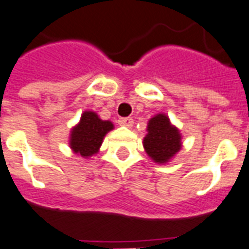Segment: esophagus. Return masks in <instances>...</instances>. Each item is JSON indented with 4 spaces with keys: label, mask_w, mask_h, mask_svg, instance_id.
Wrapping results in <instances>:
<instances>
[{
    "label": "esophagus",
    "mask_w": 249,
    "mask_h": 249,
    "mask_svg": "<svg viewBox=\"0 0 249 249\" xmlns=\"http://www.w3.org/2000/svg\"><path fill=\"white\" fill-rule=\"evenodd\" d=\"M118 124L121 125V126H126V128H131L133 124H134V121L131 118H120L118 120Z\"/></svg>",
    "instance_id": "34e87169"
}]
</instances>
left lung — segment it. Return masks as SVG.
<instances>
[{"label": "left lung", "mask_w": 249, "mask_h": 249, "mask_svg": "<svg viewBox=\"0 0 249 249\" xmlns=\"http://www.w3.org/2000/svg\"><path fill=\"white\" fill-rule=\"evenodd\" d=\"M147 131L148 134L143 139L144 149L156 163L170 162L182 147L179 130L171 124L167 115L153 116L148 121Z\"/></svg>", "instance_id": "obj_1"}]
</instances>
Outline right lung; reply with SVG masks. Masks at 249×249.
I'll return each instance as SVG.
<instances>
[{
	"instance_id": "obj_1",
	"label": "right lung",
	"mask_w": 249,
	"mask_h": 249,
	"mask_svg": "<svg viewBox=\"0 0 249 249\" xmlns=\"http://www.w3.org/2000/svg\"><path fill=\"white\" fill-rule=\"evenodd\" d=\"M112 129L111 121L102 120L93 111H85L78 124L71 130L70 147L83 158L92 157L99 152L104 138Z\"/></svg>"
}]
</instances>
